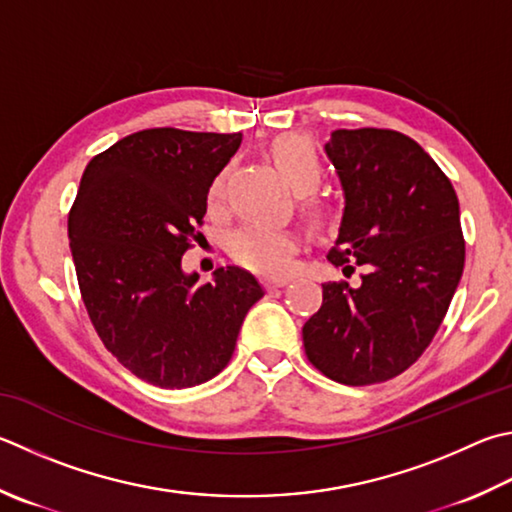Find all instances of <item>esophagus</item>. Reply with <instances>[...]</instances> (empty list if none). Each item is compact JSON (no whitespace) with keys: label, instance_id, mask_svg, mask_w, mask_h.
Instances as JSON below:
<instances>
[{"label":"esophagus","instance_id":"esophagus-1","mask_svg":"<svg viewBox=\"0 0 512 512\" xmlns=\"http://www.w3.org/2000/svg\"><path fill=\"white\" fill-rule=\"evenodd\" d=\"M264 284H266V288H282L288 284V277H268Z\"/></svg>","mask_w":512,"mask_h":512}]
</instances>
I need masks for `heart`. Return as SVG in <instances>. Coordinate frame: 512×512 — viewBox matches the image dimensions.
Here are the masks:
<instances>
[{
    "mask_svg": "<svg viewBox=\"0 0 512 512\" xmlns=\"http://www.w3.org/2000/svg\"><path fill=\"white\" fill-rule=\"evenodd\" d=\"M273 161L280 167V172L291 183V188L297 192V201L306 217L313 224H324L329 219V206L324 203L315 188H318L324 165L320 154L315 152L311 141L304 136H284L273 145ZM226 176L228 170H219L208 185V206L210 210L221 208L226 194ZM230 255L237 259L241 266L253 268V271L266 275H284L293 268L297 253H300V237L288 228H273L248 224L232 232L230 237Z\"/></svg>",
    "mask_w": 512,
    "mask_h": 512,
    "instance_id": "b5f03b06",
    "label": "heart"
}]
</instances>
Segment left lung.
Masks as SVG:
<instances>
[{"label": "left lung", "mask_w": 512, "mask_h": 512, "mask_svg": "<svg viewBox=\"0 0 512 512\" xmlns=\"http://www.w3.org/2000/svg\"><path fill=\"white\" fill-rule=\"evenodd\" d=\"M345 190L327 255L360 284H322V306L302 327L311 365L342 385L403 374L430 347L457 291L466 239L448 176L394 129H336L324 145Z\"/></svg>", "instance_id": "left-lung-1"}]
</instances>
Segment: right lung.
I'll return each instance as SVG.
<instances>
[{
	"label": "right lung",
	"instance_id": "1",
	"mask_svg": "<svg viewBox=\"0 0 512 512\" xmlns=\"http://www.w3.org/2000/svg\"><path fill=\"white\" fill-rule=\"evenodd\" d=\"M241 134L143 129L96 154L69 212L82 302L102 345L145 383L183 389L224 369L264 288L239 266L185 275L208 185Z\"/></svg>",
	"mask_w": 512,
	"mask_h": 512
}]
</instances>
